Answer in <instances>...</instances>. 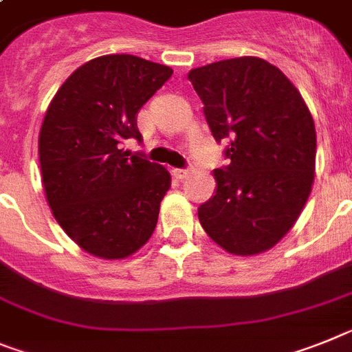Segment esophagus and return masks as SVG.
<instances>
[{
  "mask_svg": "<svg viewBox=\"0 0 352 352\" xmlns=\"http://www.w3.org/2000/svg\"><path fill=\"white\" fill-rule=\"evenodd\" d=\"M173 174L176 179H183L188 176V169H174Z\"/></svg>",
  "mask_w": 352,
  "mask_h": 352,
  "instance_id": "34e87169",
  "label": "esophagus"
}]
</instances>
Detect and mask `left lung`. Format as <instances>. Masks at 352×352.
<instances>
[{"label": "left lung", "instance_id": "obj_1", "mask_svg": "<svg viewBox=\"0 0 352 352\" xmlns=\"http://www.w3.org/2000/svg\"><path fill=\"white\" fill-rule=\"evenodd\" d=\"M213 139L231 140L230 165L213 170L215 196L197 217L224 251L253 256L292 230L315 178L314 117L301 92L258 56L221 60L188 73Z\"/></svg>", "mask_w": 352, "mask_h": 352}]
</instances>
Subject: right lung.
Listing matches in <instances>:
<instances>
[{"mask_svg": "<svg viewBox=\"0 0 352 352\" xmlns=\"http://www.w3.org/2000/svg\"><path fill=\"white\" fill-rule=\"evenodd\" d=\"M173 74L133 55H104L56 90L38 133L42 187L53 217L92 256L124 260L151 239L170 188L164 165L119 147L140 139L137 113Z\"/></svg>", "mask_w": 352, "mask_h": 352, "instance_id": "add662e5", "label": "right lung"}]
</instances>
